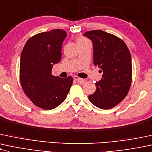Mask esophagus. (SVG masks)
<instances>
[{"mask_svg": "<svg viewBox=\"0 0 152 152\" xmlns=\"http://www.w3.org/2000/svg\"><path fill=\"white\" fill-rule=\"evenodd\" d=\"M74 79L75 80V81H78V82H81V81H83V79H82V78H79L78 76H74Z\"/></svg>", "mask_w": 152, "mask_h": 152, "instance_id": "1", "label": "esophagus"}]
</instances>
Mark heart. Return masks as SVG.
Listing matches in <instances>:
<instances>
[{
    "label": "heart",
    "instance_id": "1",
    "mask_svg": "<svg viewBox=\"0 0 152 152\" xmlns=\"http://www.w3.org/2000/svg\"><path fill=\"white\" fill-rule=\"evenodd\" d=\"M84 42H89V41L87 39H86L85 37H80L77 40V43H84Z\"/></svg>",
    "mask_w": 152,
    "mask_h": 152
}]
</instances>
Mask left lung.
Returning a JSON list of instances; mask_svg holds the SVG:
<instances>
[{"instance_id":"1","label":"left lung","mask_w":152,"mask_h":152,"mask_svg":"<svg viewBox=\"0 0 152 152\" xmlns=\"http://www.w3.org/2000/svg\"><path fill=\"white\" fill-rule=\"evenodd\" d=\"M83 35L92 41L94 64L103 72L88 99L100 109H110L129 92L132 75L130 52L121 39L103 30L88 31Z\"/></svg>"}]
</instances>
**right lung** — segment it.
<instances>
[{
	"instance_id": "right-lung-1",
	"label": "right lung",
	"mask_w": 152,
	"mask_h": 152,
	"mask_svg": "<svg viewBox=\"0 0 152 152\" xmlns=\"http://www.w3.org/2000/svg\"><path fill=\"white\" fill-rule=\"evenodd\" d=\"M64 30L56 29L37 34L27 41L20 56V79L24 92L37 107L55 108L64 101L73 78L52 75L53 65L61 58Z\"/></svg>"
}]
</instances>
